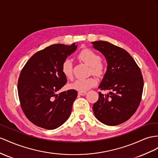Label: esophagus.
I'll list each match as a JSON object with an SVG mask.
<instances>
[{
  "label": "esophagus",
  "mask_w": 158,
  "mask_h": 158,
  "mask_svg": "<svg viewBox=\"0 0 158 158\" xmlns=\"http://www.w3.org/2000/svg\"><path fill=\"white\" fill-rule=\"evenodd\" d=\"M78 94L79 95L83 96V95H85L87 94V92L86 91H79V92H78Z\"/></svg>",
  "instance_id": "1"
}]
</instances>
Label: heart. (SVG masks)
Listing matches in <instances>:
<instances>
[{"label":"heart","mask_w":158,"mask_h":158,"mask_svg":"<svg viewBox=\"0 0 158 158\" xmlns=\"http://www.w3.org/2000/svg\"><path fill=\"white\" fill-rule=\"evenodd\" d=\"M79 60L90 67V73L100 77L104 74L106 67L103 63L101 61V56L89 48H85L80 51L77 55ZM61 71L65 77L71 79L73 75V64L71 60L66 59L61 65ZM97 84V79L94 77L85 79H79L71 85V87L78 91H86Z\"/></svg>","instance_id":"obj_1"}]
</instances>
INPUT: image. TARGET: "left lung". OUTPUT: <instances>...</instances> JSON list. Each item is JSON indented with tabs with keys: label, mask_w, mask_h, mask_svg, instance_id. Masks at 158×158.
I'll list each match as a JSON object with an SVG mask.
<instances>
[{
	"label": "left lung",
	"mask_w": 158,
	"mask_h": 158,
	"mask_svg": "<svg viewBox=\"0 0 158 158\" xmlns=\"http://www.w3.org/2000/svg\"><path fill=\"white\" fill-rule=\"evenodd\" d=\"M92 43L107 62V71L99 88L110 91L107 95L99 93L93 110L102 123L118 125L130 118L139 107L143 89V76L135 60L123 48L102 40Z\"/></svg>",
	"instance_id": "8db88e82"
}]
</instances>
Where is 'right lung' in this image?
<instances>
[{
	"label": "right lung",
	"mask_w": 158,
	"mask_h": 158,
	"mask_svg": "<svg viewBox=\"0 0 158 158\" xmlns=\"http://www.w3.org/2000/svg\"><path fill=\"white\" fill-rule=\"evenodd\" d=\"M76 48L75 43L52 44L36 52L23 68L17 85L20 103L27 119L38 127L56 129L70 116L77 92H56L67 83L62 63Z\"/></svg>",
	"instance_id": "1"
}]
</instances>
